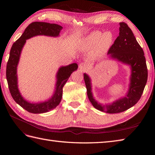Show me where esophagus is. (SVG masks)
Here are the masks:
<instances>
[{
    "label": "esophagus",
    "instance_id": "1",
    "mask_svg": "<svg viewBox=\"0 0 155 155\" xmlns=\"http://www.w3.org/2000/svg\"><path fill=\"white\" fill-rule=\"evenodd\" d=\"M79 68L80 69L81 71H85L88 68V64L86 63H81L79 66Z\"/></svg>",
    "mask_w": 155,
    "mask_h": 155
}]
</instances>
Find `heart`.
I'll use <instances>...</instances> for the list:
<instances>
[{
  "instance_id": "heart-1",
  "label": "heart",
  "mask_w": 155,
  "mask_h": 155,
  "mask_svg": "<svg viewBox=\"0 0 155 155\" xmlns=\"http://www.w3.org/2000/svg\"><path fill=\"white\" fill-rule=\"evenodd\" d=\"M113 40L114 35L111 31H108L103 34L100 31H94L83 40L82 48L92 52L93 57H101L110 48Z\"/></svg>"
}]
</instances>
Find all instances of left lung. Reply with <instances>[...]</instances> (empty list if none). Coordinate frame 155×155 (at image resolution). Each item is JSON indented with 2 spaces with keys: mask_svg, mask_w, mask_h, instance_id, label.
I'll use <instances>...</instances> for the list:
<instances>
[{
  "mask_svg": "<svg viewBox=\"0 0 155 155\" xmlns=\"http://www.w3.org/2000/svg\"><path fill=\"white\" fill-rule=\"evenodd\" d=\"M119 31V36L107 55L109 58L130 67L129 88L125 95L110 104L103 105L93 96L91 78L86 73L83 74L89 101L96 109L109 114L119 113L134 106L141 97L147 80V68L143 49L126 23L120 22Z\"/></svg>",
  "mask_w": 155,
  "mask_h": 155,
  "instance_id": "8db88e82",
  "label": "left lung"
}]
</instances>
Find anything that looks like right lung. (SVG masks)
<instances>
[{"instance_id":"obj_1","label":"right lung","mask_w":155,"mask_h":155,"mask_svg":"<svg viewBox=\"0 0 155 155\" xmlns=\"http://www.w3.org/2000/svg\"><path fill=\"white\" fill-rule=\"evenodd\" d=\"M62 29L63 26L57 24H50L45 22H32L25 29L19 39L12 45L6 67V79L8 87L12 97L17 104L31 113H45L53 110L60 104L63 96V88L70 75L78 69V65L74 63L59 67L55 76L56 83L52 96L44 101L30 102L22 97L18 87L17 66L22 50L27 39L37 35L57 37L59 36Z\"/></svg>"}]
</instances>
